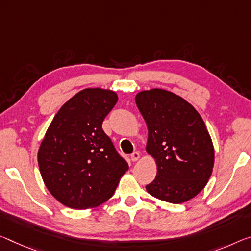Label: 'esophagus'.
I'll return each mask as SVG.
<instances>
[{"label": "esophagus", "mask_w": 251, "mask_h": 251, "mask_svg": "<svg viewBox=\"0 0 251 251\" xmlns=\"http://www.w3.org/2000/svg\"><path fill=\"white\" fill-rule=\"evenodd\" d=\"M130 158H132L133 162H136L140 160V153L138 152H134L132 155H130Z\"/></svg>", "instance_id": "1"}]
</instances>
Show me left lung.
<instances>
[{
	"instance_id": "1",
	"label": "left lung",
	"mask_w": 251,
	"mask_h": 251,
	"mask_svg": "<svg viewBox=\"0 0 251 251\" xmlns=\"http://www.w3.org/2000/svg\"><path fill=\"white\" fill-rule=\"evenodd\" d=\"M135 101L147 125L146 152L156 163L151 196L183 203L198 196L214 165V149L203 119L194 107L172 91H140Z\"/></svg>"
}]
</instances>
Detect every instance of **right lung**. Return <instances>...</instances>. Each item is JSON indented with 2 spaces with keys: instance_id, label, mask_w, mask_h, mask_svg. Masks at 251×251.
<instances>
[{
  "instance_id": "right-lung-1",
  "label": "right lung",
  "mask_w": 251,
  "mask_h": 251,
  "mask_svg": "<svg viewBox=\"0 0 251 251\" xmlns=\"http://www.w3.org/2000/svg\"><path fill=\"white\" fill-rule=\"evenodd\" d=\"M118 100L115 91L86 88L63 104L38 151L49 192L71 209L96 208L113 197L128 164L102 130Z\"/></svg>"
}]
</instances>
